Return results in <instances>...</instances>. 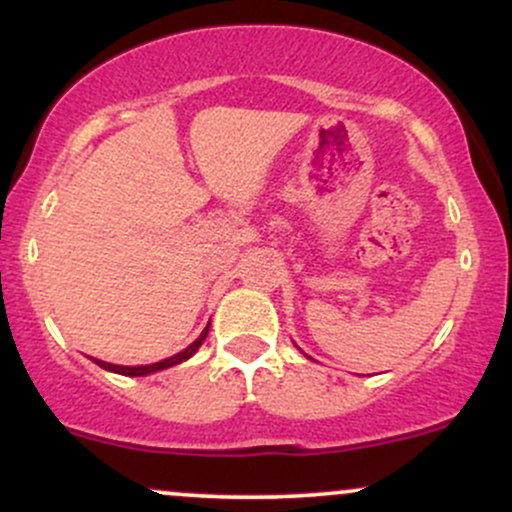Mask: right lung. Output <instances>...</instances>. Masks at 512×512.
I'll return each instance as SVG.
<instances>
[{
	"label": "right lung",
	"instance_id": "1",
	"mask_svg": "<svg viewBox=\"0 0 512 512\" xmlns=\"http://www.w3.org/2000/svg\"><path fill=\"white\" fill-rule=\"evenodd\" d=\"M207 334H209V325L204 327V332L199 334V337H197L195 342H192L190 346H187V349H182L180 354H175V356H170V358H163V361H158V363H149V366H115V363L96 361V358H93V361H96L98 366H101V368L110 370V373L132 375V378H139V375H149V373H156V370H166V368H170V366H178V363L187 361V358H190V356L195 354V351L199 349V346H202L204 339H207Z\"/></svg>",
	"mask_w": 512,
	"mask_h": 512
}]
</instances>
